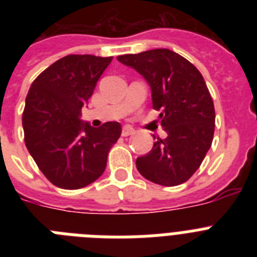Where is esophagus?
<instances>
[{
    "label": "esophagus",
    "mask_w": 257,
    "mask_h": 257,
    "mask_svg": "<svg viewBox=\"0 0 257 257\" xmlns=\"http://www.w3.org/2000/svg\"><path fill=\"white\" fill-rule=\"evenodd\" d=\"M135 134V130H134L133 127L130 126H123L122 127V136H130Z\"/></svg>",
    "instance_id": "obj_1"
}]
</instances>
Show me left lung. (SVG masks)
Returning <instances> with one entry per match:
<instances>
[{
    "instance_id": "8db88e82",
    "label": "left lung",
    "mask_w": 257,
    "mask_h": 257,
    "mask_svg": "<svg viewBox=\"0 0 257 257\" xmlns=\"http://www.w3.org/2000/svg\"><path fill=\"white\" fill-rule=\"evenodd\" d=\"M117 59L151 86L153 108L161 110V124L167 133L165 139L154 136L153 148L138 157L136 169L163 187L185 183L198 170L213 139L215 108L205 79L190 61L169 49Z\"/></svg>"
}]
</instances>
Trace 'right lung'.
Returning a JSON list of instances; mask_svg holds the SVG:
<instances>
[{"instance_id": "obj_1", "label": "right lung", "mask_w": 257, "mask_h": 257, "mask_svg": "<svg viewBox=\"0 0 257 257\" xmlns=\"http://www.w3.org/2000/svg\"><path fill=\"white\" fill-rule=\"evenodd\" d=\"M112 56L68 55L59 59L33 81L23 112L24 140L38 169L54 185L79 189L103 175L121 124L90 126L81 109Z\"/></svg>"}]
</instances>
